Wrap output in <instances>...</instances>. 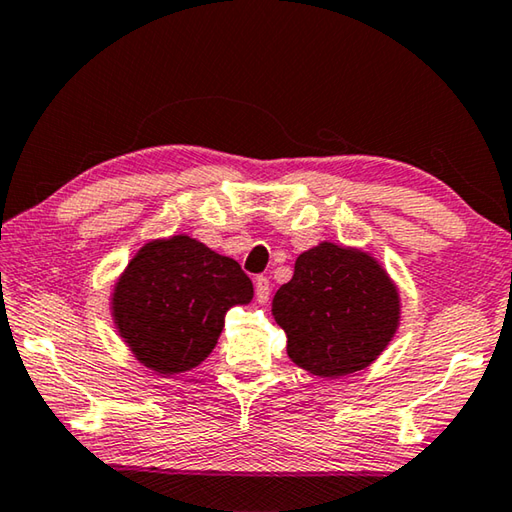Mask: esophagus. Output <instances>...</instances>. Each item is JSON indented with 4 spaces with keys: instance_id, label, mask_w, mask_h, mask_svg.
I'll return each mask as SVG.
<instances>
[{
    "instance_id": "34e87169",
    "label": "esophagus",
    "mask_w": 512,
    "mask_h": 512,
    "mask_svg": "<svg viewBox=\"0 0 512 512\" xmlns=\"http://www.w3.org/2000/svg\"><path fill=\"white\" fill-rule=\"evenodd\" d=\"M255 296H257V302H262V305L268 300V296H271V282H268V277L264 275L255 277Z\"/></svg>"
}]
</instances>
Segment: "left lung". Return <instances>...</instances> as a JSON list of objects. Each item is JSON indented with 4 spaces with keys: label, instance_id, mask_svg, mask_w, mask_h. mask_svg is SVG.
<instances>
[{
    "label": "left lung",
    "instance_id": "8db88e82",
    "mask_svg": "<svg viewBox=\"0 0 512 512\" xmlns=\"http://www.w3.org/2000/svg\"><path fill=\"white\" fill-rule=\"evenodd\" d=\"M273 318L293 363L318 377L368 368L400 325V293L375 257L323 241L296 259Z\"/></svg>",
    "mask_w": 512,
    "mask_h": 512
}]
</instances>
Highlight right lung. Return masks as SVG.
Returning a JSON list of instances; mask_svg holds the SVG:
<instances>
[{"mask_svg":"<svg viewBox=\"0 0 512 512\" xmlns=\"http://www.w3.org/2000/svg\"><path fill=\"white\" fill-rule=\"evenodd\" d=\"M253 300V282L235 259L187 235L137 250L112 293V318L137 361L178 375L205 361L225 311Z\"/></svg>","mask_w":512,"mask_h":512,"instance_id":"obj_1","label":"right lung"}]
</instances>
